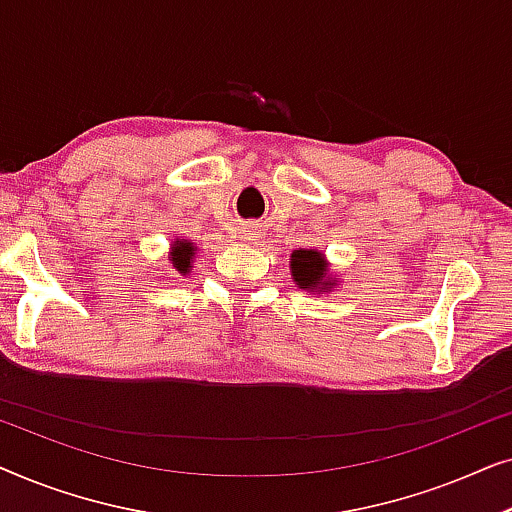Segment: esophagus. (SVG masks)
Returning a JSON list of instances; mask_svg holds the SVG:
<instances>
[{
  "instance_id": "1",
  "label": "esophagus",
  "mask_w": 512,
  "mask_h": 512,
  "mask_svg": "<svg viewBox=\"0 0 512 512\" xmlns=\"http://www.w3.org/2000/svg\"><path fill=\"white\" fill-rule=\"evenodd\" d=\"M244 235H247V237L254 235V228H247V230H244Z\"/></svg>"
}]
</instances>
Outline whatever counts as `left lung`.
I'll use <instances>...</instances> for the list:
<instances>
[{
	"label": "left lung",
	"instance_id": "8db88e82",
	"mask_svg": "<svg viewBox=\"0 0 512 512\" xmlns=\"http://www.w3.org/2000/svg\"><path fill=\"white\" fill-rule=\"evenodd\" d=\"M291 277L303 291H328L335 277L328 275V263L317 249H296L291 254Z\"/></svg>",
	"mask_w": 512,
	"mask_h": 512
}]
</instances>
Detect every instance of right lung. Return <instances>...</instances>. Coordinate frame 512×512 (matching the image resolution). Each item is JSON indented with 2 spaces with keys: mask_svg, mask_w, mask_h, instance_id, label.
I'll use <instances>...</instances> for the list:
<instances>
[{
  "mask_svg": "<svg viewBox=\"0 0 512 512\" xmlns=\"http://www.w3.org/2000/svg\"><path fill=\"white\" fill-rule=\"evenodd\" d=\"M195 244L188 242V240H177L172 244V251H170V261L174 265V270L179 272V275H188L193 268V256H195Z\"/></svg>",
  "mask_w": 512,
  "mask_h": 512,
  "instance_id": "add662e5",
  "label": "right lung"
}]
</instances>
